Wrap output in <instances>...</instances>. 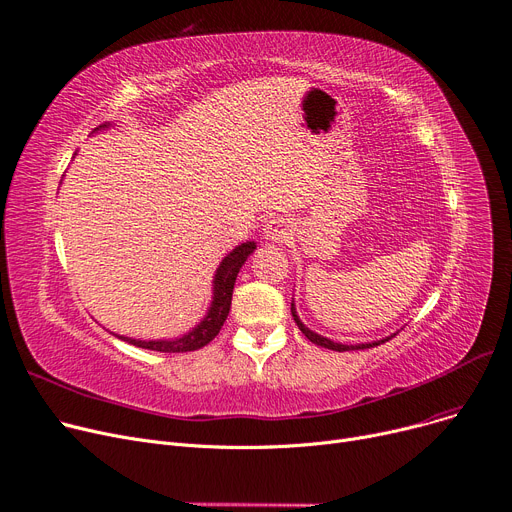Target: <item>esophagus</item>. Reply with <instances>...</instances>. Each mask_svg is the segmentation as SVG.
Masks as SVG:
<instances>
[{
    "label": "esophagus",
    "instance_id": "obj_1",
    "mask_svg": "<svg viewBox=\"0 0 512 512\" xmlns=\"http://www.w3.org/2000/svg\"><path fill=\"white\" fill-rule=\"evenodd\" d=\"M289 235V229L285 225V221H281V218H273V221H269L264 225V239H269L273 243H283Z\"/></svg>",
    "mask_w": 512,
    "mask_h": 512
}]
</instances>
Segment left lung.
<instances>
[{
	"instance_id": "1",
	"label": "left lung",
	"mask_w": 512,
	"mask_h": 512,
	"mask_svg": "<svg viewBox=\"0 0 512 512\" xmlns=\"http://www.w3.org/2000/svg\"><path fill=\"white\" fill-rule=\"evenodd\" d=\"M291 316H294V321H296V325H298V329L310 339L312 344H316V346H321V348H327V350H335V352H348V350H364V348H373V346H379V344H383V342H387L389 337H385V339H379V342H371V344H358V346H348V344H337V342H331L329 337H323V335H319V333H314V331H310L302 321H300V316H298V312H296V306H294V300H291ZM396 335V333H394ZM392 335V337H394Z\"/></svg>"
}]
</instances>
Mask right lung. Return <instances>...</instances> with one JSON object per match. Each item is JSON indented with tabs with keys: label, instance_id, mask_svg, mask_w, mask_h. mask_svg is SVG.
<instances>
[{
	"label": "right lung",
	"instance_id": "obj_1",
	"mask_svg": "<svg viewBox=\"0 0 512 512\" xmlns=\"http://www.w3.org/2000/svg\"><path fill=\"white\" fill-rule=\"evenodd\" d=\"M108 125H100L97 129H106ZM95 129V131H97ZM256 250L254 241H246L237 246L233 252H229L221 266L216 269L214 281H212V302L210 308L206 312L204 319L200 321V325L193 327L189 333L175 337V339H133V337H123L116 335L123 342H129L137 348H145V350H154V352H193L200 350L206 344H210L212 339L221 331L223 323L227 321L229 310H231V298H233V285L237 279V273L243 266V262L248 260V256Z\"/></svg>",
	"mask_w": 512,
	"mask_h": 512
}]
</instances>
